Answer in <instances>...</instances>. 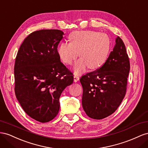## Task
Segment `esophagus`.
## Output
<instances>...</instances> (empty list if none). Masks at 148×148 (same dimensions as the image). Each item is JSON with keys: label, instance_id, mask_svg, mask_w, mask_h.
Masks as SVG:
<instances>
[{"label": "esophagus", "instance_id": "34e87169", "mask_svg": "<svg viewBox=\"0 0 148 148\" xmlns=\"http://www.w3.org/2000/svg\"><path fill=\"white\" fill-rule=\"evenodd\" d=\"M79 81V77L77 75H74V81L75 82H77Z\"/></svg>", "mask_w": 148, "mask_h": 148}]
</instances>
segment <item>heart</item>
Here are the masks:
<instances>
[{"label":"heart","mask_w":148,"mask_h":148,"mask_svg":"<svg viewBox=\"0 0 148 148\" xmlns=\"http://www.w3.org/2000/svg\"><path fill=\"white\" fill-rule=\"evenodd\" d=\"M71 43H62L58 48V54L62 62L71 65L79 57L81 58L75 63L74 72L79 74L88 67L97 69L108 60L110 51L111 42L108 35L96 31H76L69 35Z\"/></svg>","instance_id":"heart-1"}]
</instances>
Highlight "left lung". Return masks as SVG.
Listing matches in <instances>:
<instances>
[{"mask_svg": "<svg viewBox=\"0 0 148 148\" xmlns=\"http://www.w3.org/2000/svg\"><path fill=\"white\" fill-rule=\"evenodd\" d=\"M106 62L80 79L83 88L82 105L91 119L101 120L112 115L126 94L130 69L129 58L119 36Z\"/></svg>", "mask_w": 148, "mask_h": 148, "instance_id": "1", "label": "left lung"}]
</instances>
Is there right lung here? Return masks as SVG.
<instances>
[{"mask_svg":"<svg viewBox=\"0 0 148 148\" xmlns=\"http://www.w3.org/2000/svg\"><path fill=\"white\" fill-rule=\"evenodd\" d=\"M63 35L60 29L30 33L21 45L15 59L16 97L25 113L41 123L58 115L61 93L73 82V74L58 54Z\"/></svg>","mask_w":148,"mask_h":148,"instance_id":"right-lung-1","label":"right lung"}]
</instances>
